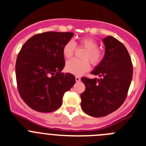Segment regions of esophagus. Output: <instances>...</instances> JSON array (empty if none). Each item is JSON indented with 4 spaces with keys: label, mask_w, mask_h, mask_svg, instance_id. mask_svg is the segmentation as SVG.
I'll return each mask as SVG.
<instances>
[{
    "label": "esophagus",
    "mask_w": 146,
    "mask_h": 146,
    "mask_svg": "<svg viewBox=\"0 0 146 146\" xmlns=\"http://www.w3.org/2000/svg\"><path fill=\"white\" fill-rule=\"evenodd\" d=\"M75 80H76V82H80V77H78V76H76Z\"/></svg>",
    "instance_id": "34e87169"
}]
</instances>
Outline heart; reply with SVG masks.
Returning <instances> with one entry per match:
<instances>
[{
  "mask_svg": "<svg viewBox=\"0 0 146 146\" xmlns=\"http://www.w3.org/2000/svg\"><path fill=\"white\" fill-rule=\"evenodd\" d=\"M77 46L83 47L86 50L82 55V60L72 59L66 62V69L67 72L76 75H80L90 69V63L96 66L102 60L104 52L98 47L97 41L91 37H84L79 40ZM76 44L73 41H69L63 47V55L66 59H69L74 55L76 50Z\"/></svg>",
  "mask_w": 146,
  "mask_h": 146,
  "instance_id": "b5f03b06",
  "label": "heart"
}]
</instances>
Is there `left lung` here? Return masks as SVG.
Returning a JSON list of instances; mask_svg holds the SVG:
<instances>
[{
	"instance_id": "1",
	"label": "left lung",
	"mask_w": 146,
	"mask_h": 146,
	"mask_svg": "<svg viewBox=\"0 0 146 146\" xmlns=\"http://www.w3.org/2000/svg\"><path fill=\"white\" fill-rule=\"evenodd\" d=\"M105 54L91 74L99 78L82 77L86 90L80 94L81 107L86 114L106 116L118 110L125 101L131 84L133 67L124 45L109 36L103 39Z\"/></svg>"
}]
</instances>
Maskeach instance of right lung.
<instances>
[{"mask_svg": "<svg viewBox=\"0 0 146 146\" xmlns=\"http://www.w3.org/2000/svg\"><path fill=\"white\" fill-rule=\"evenodd\" d=\"M72 32L38 33L22 47L15 71L17 89L23 100L36 111L50 113L62 104L64 93L75 83V77L61 72L65 66L63 47Z\"/></svg>", "mask_w": 146, "mask_h": 146, "instance_id": "obj_1", "label": "right lung"}]
</instances>
